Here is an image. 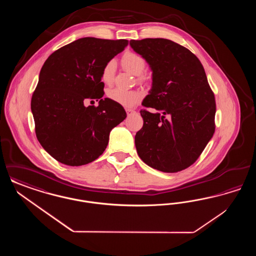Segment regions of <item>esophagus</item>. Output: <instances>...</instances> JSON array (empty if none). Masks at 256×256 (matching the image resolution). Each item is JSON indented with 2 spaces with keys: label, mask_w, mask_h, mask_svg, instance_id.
Instances as JSON below:
<instances>
[{
  "label": "esophagus",
  "mask_w": 256,
  "mask_h": 256,
  "mask_svg": "<svg viewBox=\"0 0 256 256\" xmlns=\"http://www.w3.org/2000/svg\"><path fill=\"white\" fill-rule=\"evenodd\" d=\"M126 114H128V115H132V114L136 113V112H135L134 110H130V108H126Z\"/></svg>",
  "instance_id": "esophagus-1"
}]
</instances>
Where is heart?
<instances>
[{
  "label": "heart",
  "mask_w": 256,
  "mask_h": 256,
  "mask_svg": "<svg viewBox=\"0 0 256 256\" xmlns=\"http://www.w3.org/2000/svg\"><path fill=\"white\" fill-rule=\"evenodd\" d=\"M122 65L124 70L134 76H139L144 72L146 61L140 54L128 52L122 58ZM116 69L115 61L110 60L104 65L102 71V80L104 84H110L113 80ZM108 97L124 108H132L139 102L142 93L136 90H124L121 88H112L108 92Z\"/></svg>",
  "instance_id": "b5f03b06"
}]
</instances>
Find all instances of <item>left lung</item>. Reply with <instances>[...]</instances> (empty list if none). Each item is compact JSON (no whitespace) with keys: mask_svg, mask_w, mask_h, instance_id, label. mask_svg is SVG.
<instances>
[{"mask_svg":"<svg viewBox=\"0 0 256 256\" xmlns=\"http://www.w3.org/2000/svg\"><path fill=\"white\" fill-rule=\"evenodd\" d=\"M152 70V88L141 110L143 128L135 135L139 158L164 172L191 166L215 132V98L200 61L182 45L164 38L130 40Z\"/></svg>","mask_w":256,"mask_h":256,"instance_id":"obj_1","label":"left lung"}]
</instances>
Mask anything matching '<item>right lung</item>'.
I'll list each match as a JSON object with an SVG mask.
<instances>
[{
	"mask_svg": "<svg viewBox=\"0 0 256 256\" xmlns=\"http://www.w3.org/2000/svg\"><path fill=\"white\" fill-rule=\"evenodd\" d=\"M126 39L80 38L52 52L39 74L32 98L37 139L56 160L82 166L106 148L110 132L122 122V106L102 98V71L128 46ZM86 98L100 100L97 108L84 106Z\"/></svg>",
	"mask_w": 256,
	"mask_h": 256,
	"instance_id": "right-lung-1",
	"label": "right lung"
}]
</instances>
